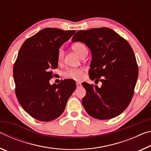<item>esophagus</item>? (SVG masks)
Here are the masks:
<instances>
[{
  "instance_id": "esophagus-1",
  "label": "esophagus",
  "mask_w": 151,
  "mask_h": 151,
  "mask_svg": "<svg viewBox=\"0 0 151 151\" xmlns=\"http://www.w3.org/2000/svg\"><path fill=\"white\" fill-rule=\"evenodd\" d=\"M76 88H80V87H81V86H82L81 83H78V82H76Z\"/></svg>"
}]
</instances>
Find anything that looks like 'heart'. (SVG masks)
<instances>
[{"label":"heart","mask_w":151,"mask_h":151,"mask_svg":"<svg viewBox=\"0 0 151 151\" xmlns=\"http://www.w3.org/2000/svg\"><path fill=\"white\" fill-rule=\"evenodd\" d=\"M72 49L75 51L76 53H77L78 55L80 57H83L85 54H87V48L86 46L81 42H76L74 43L71 46ZM65 52H64L62 48H60L58 50L57 53V61L58 63H61L63 61ZM83 70L81 68H68L63 73V75L65 77L68 78L74 79L76 81H79L83 78Z\"/></svg>","instance_id":"obj_1"}]
</instances>
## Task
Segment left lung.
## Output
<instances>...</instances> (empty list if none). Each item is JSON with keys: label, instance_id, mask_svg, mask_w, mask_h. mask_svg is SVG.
<instances>
[{"label": "left lung", "instance_id": "8db88e82", "mask_svg": "<svg viewBox=\"0 0 151 151\" xmlns=\"http://www.w3.org/2000/svg\"><path fill=\"white\" fill-rule=\"evenodd\" d=\"M90 48L92 54L91 80L102 82L100 88L82 83L86 95L82 103L91 116L111 119L121 114L133 96L139 68L129 42L109 28L78 30L72 38Z\"/></svg>", "mask_w": 151, "mask_h": 151}]
</instances>
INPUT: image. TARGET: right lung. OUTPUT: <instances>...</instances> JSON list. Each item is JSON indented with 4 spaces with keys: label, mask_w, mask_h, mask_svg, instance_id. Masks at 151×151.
<instances>
[{
    "label": "right lung",
    "mask_w": 151,
    "mask_h": 151,
    "mask_svg": "<svg viewBox=\"0 0 151 151\" xmlns=\"http://www.w3.org/2000/svg\"><path fill=\"white\" fill-rule=\"evenodd\" d=\"M75 30L46 28L27 39L13 66L15 93L29 115L48 122L59 117L76 88L72 80L50 85L52 69L58 67V50Z\"/></svg>",
    "instance_id": "1"
}]
</instances>
